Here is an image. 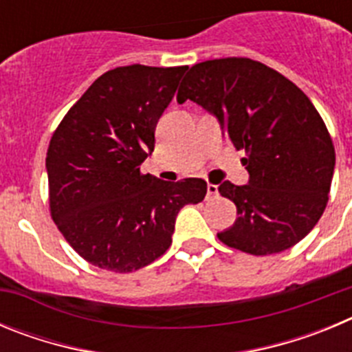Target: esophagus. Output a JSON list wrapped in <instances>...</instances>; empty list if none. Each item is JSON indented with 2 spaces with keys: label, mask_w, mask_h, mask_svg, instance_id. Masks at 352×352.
Masks as SVG:
<instances>
[{
  "label": "esophagus",
  "mask_w": 352,
  "mask_h": 352,
  "mask_svg": "<svg viewBox=\"0 0 352 352\" xmlns=\"http://www.w3.org/2000/svg\"><path fill=\"white\" fill-rule=\"evenodd\" d=\"M219 195V186L213 185V183H208V194H206V199H214Z\"/></svg>",
  "instance_id": "1"
}]
</instances>
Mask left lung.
I'll use <instances>...</instances> for the list:
<instances>
[{"instance_id": "obj_1", "label": "left lung", "mask_w": 352, "mask_h": 352, "mask_svg": "<svg viewBox=\"0 0 352 352\" xmlns=\"http://www.w3.org/2000/svg\"><path fill=\"white\" fill-rule=\"evenodd\" d=\"M176 98L214 114L227 141L245 149L248 185L219 186L238 210L220 241L270 256L309 234L328 203L335 169L333 141L309 96L259 61L222 58L194 65Z\"/></svg>"}]
</instances>
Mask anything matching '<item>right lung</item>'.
Instances as JSON below:
<instances>
[{"instance_id": "1", "label": "right lung", "mask_w": 352, "mask_h": 352, "mask_svg": "<svg viewBox=\"0 0 352 352\" xmlns=\"http://www.w3.org/2000/svg\"><path fill=\"white\" fill-rule=\"evenodd\" d=\"M186 67L105 72L65 114L49 142L51 217L70 247L102 270L130 273L166 254L176 214L201 203V178L141 173L155 129Z\"/></svg>"}]
</instances>
